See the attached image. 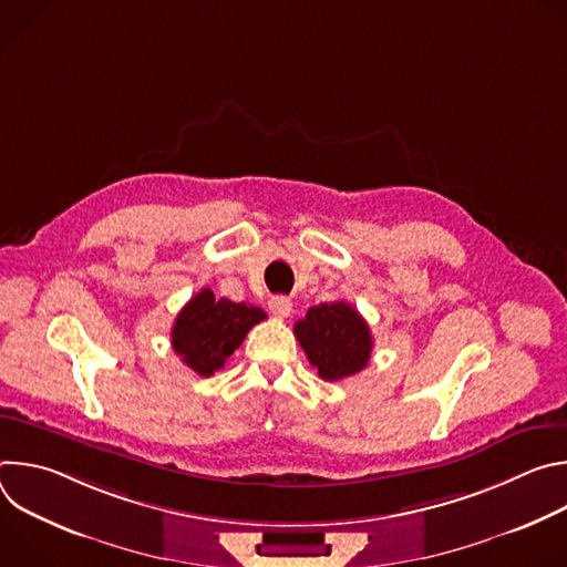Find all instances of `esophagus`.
Listing matches in <instances>:
<instances>
[{
  "mask_svg": "<svg viewBox=\"0 0 567 567\" xmlns=\"http://www.w3.org/2000/svg\"><path fill=\"white\" fill-rule=\"evenodd\" d=\"M291 300L287 298V296H274L271 300H269V309L278 316V318H287L289 313H291Z\"/></svg>",
  "mask_w": 567,
  "mask_h": 567,
  "instance_id": "obj_1",
  "label": "esophagus"
}]
</instances>
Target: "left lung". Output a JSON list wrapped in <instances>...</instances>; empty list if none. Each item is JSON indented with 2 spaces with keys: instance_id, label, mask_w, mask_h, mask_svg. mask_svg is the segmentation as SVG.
Here are the masks:
<instances>
[{
  "instance_id": "1",
  "label": "left lung",
  "mask_w": 567,
  "mask_h": 567,
  "mask_svg": "<svg viewBox=\"0 0 567 567\" xmlns=\"http://www.w3.org/2000/svg\"><path fill=\"white\" fill-rule=\"evenodd\" d=\"M293 334L318 377L326 381L352 377L370 361V328L346 300L309 307L305 318L293 326Z\"/></svg>"
}]
</instances>
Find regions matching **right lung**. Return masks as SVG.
I'll use <instances>...</instances> for the list:
<instances>
[{
  "mask_svg": "<svg viewBox=\"0 0 567 567\" xmlns=\"http://www.w3.org/2000/svg\"><path fill=\"white\" fill-rule=\"evenodd\" d=\"M265 318L267 313L260 307L215 298L206 287L177 313L171 334L173 348L193 372L210 377L224 368L226 359L241 346L247 332Z\"/></svg>",
  "mask_w": 567,
  "mask_h": 567,
  "instance_id": "1",
  "label": "right lung"
}]
</instances>
